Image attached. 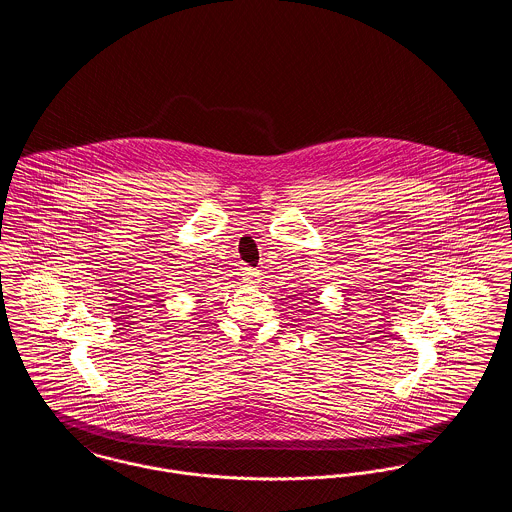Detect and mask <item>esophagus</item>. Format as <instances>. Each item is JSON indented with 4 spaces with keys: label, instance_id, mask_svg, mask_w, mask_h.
I'll use <instances>...</instances> for the list:
<instances>
[{
    "label": "esophagus",
    "instance_id": "obj_1",
    "mask_svg": "<svg viewBox=\"0 0 512 512\" xmlns=\"http://www.w3.org/2000/svg\"><path fill=\"white\" fill-rule=\"evenodd\" d=\"M242 278L245 280V284H251V286H257L261 282V272L255 270V268L245 267L242 270Z\"/></svg>",
    "mask_w": 512,
    "mask_h": 512
}]
</instances>
